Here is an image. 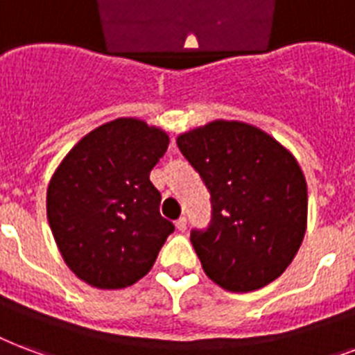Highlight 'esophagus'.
<instances>
[{
    "label": "esophagus",
    "instance_id": "1",
    "mask_svg": "<svg viewBox=\"0 0 355 355\" xmlns=\"http://www.w3.org/2000/svg\"><path fill=\"white\" fill-rule=\"evenodd\" d=\"M175 225H177V229L180 232H186V225H188V220H186V218H180V220H177V223H175Z\"/></svg>",
    "mask_w": 355,
    "mask_h": 355
}]
</instances>
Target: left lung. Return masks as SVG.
<instances>
[{"mask_svg":"<svg viewBox=\"0 0 355 355\" xmlns=\"http://www.w3.org/2000/svg\"><path fill=\"white\" fill-rule=\"evenodd\" d=\"M177 145L210 191L212 220L191 231L205 274L229 292L259 291L296 257L307 227V184L272 135L238 121H212Z\"/></svg>","mask_w":355,"mask_h":355,"instance_id":"left-lung-1","label":"left lung"}]
</instances>
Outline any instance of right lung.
<instances>
[{
    "mask_svg": "<svg viewBox=\"0 0 355 355\" xmlns=\"http://www.w3.org/2000/svg\"><path fill=\"white\" fill-rule=\"evenodd\" d=\"M169 135L132 117L105 123L76 143L53 173L46 214L67 266L96 288H126L147 275L171 221L150 171Z\"/></svg>",
    "mask_w": 355,
    "mask_h": 355,
    "instance_id": "right-lung-1",
    "label": "right lung"
}]
</instances>
